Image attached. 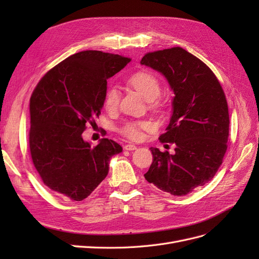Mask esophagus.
I'll return each mask as SVG.
<instances>
[{
	"label": "esophagus",
	"instance_id": "1",
	"mask_svg": "<svg viewBox=\"0 0 259 259\" xmlns=\"http://www.w3.org/2000/svg\"><path fill=\"white\" fill-rule=\"evenodd\" d=\"M136 146L135 145H131V144H128V145H125L124 146V149L125 150H127V151H133V150H136Z\"/></svg>",
	"mask_w": 259,
	"mask_h": 259
}]
</instances>
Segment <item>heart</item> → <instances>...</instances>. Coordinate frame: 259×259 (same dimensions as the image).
Instances as JSON below:
<instances>
[{"label": "heart", "instance_id": "obj_1", "mask_svg": "<svg viewBox=\"0 0 259 259\" xmlns=\"http://www.w3.org/2000/svg\"><path fill=\"white\" fill-rule=\"evenodd\" d=\"M127 84L135 89L140 95L151 104H156V98L160 95L161 83L159 77L154 73L142 70L133 73L128 79ZM119 92L115 89L108 90L105 97V107L108 110H114L119 105ZM150 128L148 122H131L123 127V134L133 140H139L143 137V131Z\"/></svg>", "mask_w": 259, "mask_h": 259}]
</instances>
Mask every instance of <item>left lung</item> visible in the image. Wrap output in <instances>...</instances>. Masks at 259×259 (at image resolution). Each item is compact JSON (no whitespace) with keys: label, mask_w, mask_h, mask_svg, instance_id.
<instances>
[{"label":"left lung","mask_w":259,"mask_h":259,"mask_svg":"<svg viewBox=\"0 0 259 259\" xmlns=\"http://www.w3.org/2000/svg\"><path fill=\"white\" fill-rule=\"evenodd\" d=\"M140 64L165 76L174 93L160 142L175 144V153L150 148L153 162L145 178L162 191L186 195L208 183L223 163L230 123L225 93L204 62L182 48L148 53Z\"/></svg>","instance_id":"8db88e82"}]
</instances>
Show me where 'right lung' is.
I'll use <instances>...</instances> for the list:
<instances>
[{
  "mask_svg": "<svg viewBox=\"0 0 259 259\" xmlns=\"http://www.w3.org/2000/svg\"><path fill=\"white\" fill-rule=\"evenodd\" d=\"M130 61L100 51L76 53L51 69L31 95V158L44 185L62 198H88L108 175L110 159L123 150L108 138L93 147L82 134L100 114L107 80Z\"/></svg>",
  "mask_w": 259,
  "mask_h": 259,
  "instance_id": "obj_1",
  "label": "right lung"
}]
</instances>
